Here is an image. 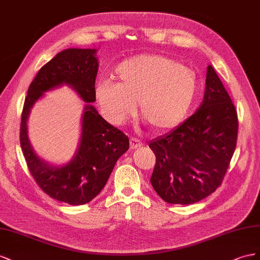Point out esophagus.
<instances>
[{
    "label": "esophagus",
    "instance_id": "esophagus-1",
    "mask_svg": "<svg viewBox=\"0 0 260 260\" xmlns=\"http://www.w3.org/2000/svg\"><path fill=\"white\" fill-rule=\"evenodd\" d=\"M129 142H131V149H133V150H134V149H137V148H140V147L143 146V143L140 142L139 139L134 138V137H132Z\"/></svg>",
    "mask_w": 260,
    "mask_h": 260
}]
</instances>
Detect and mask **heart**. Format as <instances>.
Here are the masks:
<instances>
[{
  "label": "heart",
  "instance_id": "heart-1",
  "mask_svg": "<svg viewBox=\"0 0 260 260\" xmlns=\"http://www.w3.org/2000/svg\"><path fill=\"white\" fill-rule=\"evenodd\" d=\"M116 84L103 80L95 99L106 120L115 126L134 115L136 101L146 121L155 132L181 125L194 106L198 81L191 71L173 57L140 54L126 58L114 70Z\"/></svg>",
  "mask_w": 260,
  "mask_h": 260
}]
</instances>
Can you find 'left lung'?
I'll return each instance as SVG.
<instances>
[{
    "mask_svg": "<svg viewBox=\"0 0 260 260\" xmlns=\"http://www.w3.org/2000/svg\"><path fill=\"white\" fill-rule=\"evenodd\" d=\"M237 113L211 65L207 68L203 103L186 121L151 140L155 154L151 185L169 204L189 205L223 181L237 140Z\"/></svg>",
    "mask_w": 260,
    "mask_h": 260,
    "instance_id": "obj_1",
    "label": "left lung"
}]
</instances>
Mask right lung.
Wrapping results in <instances>:
<instances>
[{"mask_svg": "<svg viewBox=\"0 0 260 260\" xmlns=\"http://www.w3.org/2000/svg\"><path fill=\"white\" fill-rule=\"evenodd\" d=\"M94 49H66L43 65L27 91L20 122V147L29 171L47 195L70 205H85L105 187L121 155L128 150L124 133L109 124L91 103L95 101L94 83L98 58ZM62 84L73 87L88 105L82 118L78 151L64 166H53L39 158L27 138L26 120L36 100L44 92Z\"/></svg>", "mask_w": 260, "mask_h": 260, "instance_id": "right-lung-1", "label": "right lung"}]
</instances>
